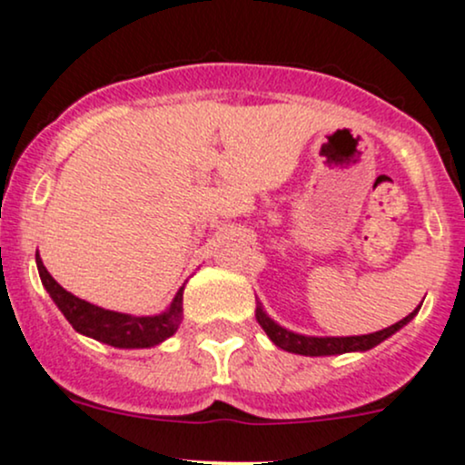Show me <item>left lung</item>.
Here are the masks:
<instances>
[{"label": "left lung", "instance_id": "8db88e82", "mask_svg": "<svg viewBox=\"0 0 465 465\" xmlns=\"http://www.w3.org/2000/svg\"><path fill=\"white\" fill-rule=\"evenodd\" d=\"M417 314V310L410 316H405L403 321L394 322L392 327H385L383 331H374V334L365 336H305V334H294V331L285 330L278 322H273L270 316L262 312V307H256V321L261 322V327L265 330V334L270 336L272 343L278 345L281 350L292 351V354H302V356H331V354H345V351H359V350H370L374 345H379L381 341L388 339L390 334L403 327L412 316Z\"/></svg>", "mask_w": 465, "mask_h": 465}]
</instances>
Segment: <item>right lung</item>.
Returning <instances> with one entry per match:
<instances>
[{"instance_id": "obj_1", "label": "right lung", "mask_w": 465, "mask_h": 465, "mask_svg": "<svg viewBox=\"0 0 465 465\" xmlns=\"http://www.w3.org/2000/svg\"><path fill=\"white\" fill-rule=\"evenodd\" d=\"M39 278H42L44 287L51 294L55 305L60 307L62 314L71 322L73 330L80 334L89 336V339L100 341V343L114 345L122 350H140V348H153V345L163 343L169 336L175 334L180 321H183V290L175 294L171 301L169 310L158 316H131L120 314V312L102 310V307L91 305V302L82 301V298L68 294L64 287L57 285L53 281L51 273L42 265L37 258Z\"/></svg>"}]
</instances>
